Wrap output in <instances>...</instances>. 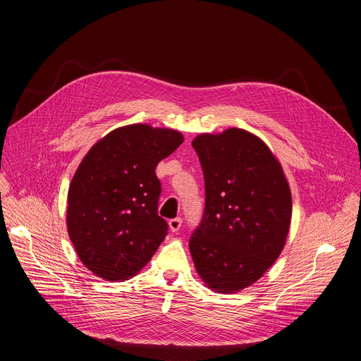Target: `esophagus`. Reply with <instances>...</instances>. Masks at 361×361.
I'll use <instances>...</instances> for the list:
<instances>
[{"instance_id": "1", "label": "esophagus", "mask_w": 361, "mask_h": 361, "mask_svg": "<svg viewBox=\"0 0 361 361\" xmlns=\"http://www.w3.org/2000/svg\"><path fill=\"white\" fill-rule=\"evenodd\" d=\"M181 224H183V219H180V217L171 219V220L169 221V227H170V230H171L173 233H177V231L181 228Z\"/></svg>"}]
</instances>
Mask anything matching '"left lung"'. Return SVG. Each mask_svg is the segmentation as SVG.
Segmentation results:
<instances>
[{
	"label": "left lung",
	"instance_id": "obj_1",
	"mask_svg": "<svg viewBox=\"0 0 361 361\" xmlns=\"http://www.w3.org/2000/svg\"><path fill=\"white\" fill-rule=\"evenodd\" d=\"M192 147L204 178V210L190 238L200 279L217 292H238L280 256L292 198L280 161L252 133L200 134Z\"/></svg>",
	"mask_w": 361,
	"mask_h": 361
}]
</instances>
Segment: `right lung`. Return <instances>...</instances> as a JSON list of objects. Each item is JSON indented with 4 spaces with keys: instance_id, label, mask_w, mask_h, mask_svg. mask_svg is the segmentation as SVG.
<instances>
[{
    "instance_id": "obj_1",
    "label": "right lung",
    "mask_w": 361,
    "mask_h": 361,
    "mask_svg": "<svg viewBox=\"0 0 361 361\" xmlns=\"http://www.w3.org/2000/svg\"><path fill=\"white\" fill-rule=\"evenodd\" d=\"M183 135L148 124L119 127L99 140L78 167L68 192V233L81 263L108 281L135 276L169 226L158 214L157 164Z\"/></svg>"
}]
</instances>
